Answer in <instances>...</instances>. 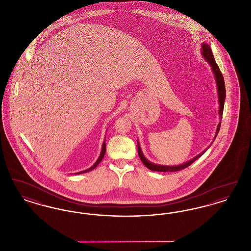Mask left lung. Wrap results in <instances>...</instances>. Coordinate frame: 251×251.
<instances>
[{
    "mask_svg": "<svg viewBox=\"0 0 251 251\" xmlns=\"http://www.w3.org/2000/svg\"><path fill=\"white\" fill-rule=\"evenodd\" d=\"M201 48H202L201 53H202L203 57L207 60V62H209V64H210L211 67H212V70H213V72H214V74H215V81H216V85H217V91H218L219 115H220V117L222 118L223 109H224V101H225V99H226V88H225L224 78H223V75H222V73L220 72V70H219L217 64L215 63V57H214V54H213V52H212V50L210 48V46L207 45V44H202ZM220 126H221V123H219L218 126H217L215 137H216V135L218 134V131L220 130ZM137 148H138V155L140 157V159H141V161H142V163H143L144 165L148 167L149 169L152 170V171H159V172H174V171H179V170H181V169H183V168H186V167H188L190 165H192L197 159H199V158L205 152V151H203L201 154L196 156L195 158H193L192 160L186 162V163H184V164H182V165L174 166V167H167V166H160V165H155V164L151 163V162L148 161V160L145 158V156L143 155L139 144L137 145Z\"/></svg>",
    "mask_w": 251,
    "mask_h": 251,
    "instance_id": "obj_1",
    "label": "left lung"
}]
</instances>
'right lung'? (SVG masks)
<instances>
[{"label": "right lung", "instance_id": "obj_1", "mask_svg": "<svg viewBox=\"0 0 251 251\" xmlns=\"http://www.w3.org/2000/svg\"><path fill=\"white\" fill-rule=\"evenodd\" d=\"M105 141V140H104ZM105 151H106V144L105 142H103L102 144V149H101V152H100V155L99 157V159L97 160V162H96L95 164L92 166V167H90V168H88V169H86V170H84V171H82V172H79V173H76V174H81V173H84V172H87V171H90V170H92V169H94L97 167V166L101 162V160H102V158H103V156L105 154Z\"/></svg>", "mask_w": 251, "mask_h": 251}]
</instances>
